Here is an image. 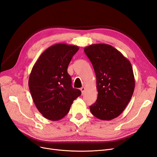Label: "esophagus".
Wrapping results in <instances>:
<instances>
[{"label": "esophagus", "instance_id": "34e87169", "mask_svg": "<svg viewBox=\"0 0 157 157\" xmlns=\"http://www.w3.org/2000/svg\"><path fill=\"white\" fill-rule=\"evenodd\" d=\"M80 90H81L82 94H84V91H85V88H84V87H82L81 88H80Z\"/></svg>", "mask_w": 157, "mask_h": 157}]
</instances>
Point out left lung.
Instances as JSON below:
<instances>
[{
    "instance_id": "1",
    "label": "left lung",
    "mask_w": 157,
    "mask_h": 157,
    "mask_svg": "<svg viewBox=\"0 0 157 157\" xmlns=\"http://www.w3.org/2000/svg\"><path fill=\"white\" fill-rule=\"evenodd\" d=\"M84 50L96 73L98 92L90 111L99 119L111 121L123 112L134 93L135 78L131 63L109 44H94Z\"/></svg>"
}]
</instances>
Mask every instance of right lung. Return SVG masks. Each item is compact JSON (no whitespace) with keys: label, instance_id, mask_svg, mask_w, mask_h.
Segmentation results:
<instances>
[{"label":"right lung","instance_id":"obj_1","mask_svg":"<svg viewBox=\"0 0 157 157\" xmlns=\"http://www.w3.org/2000/svg\"><path fill=\"white\" fill-rule=\"evenodd\" d=\"M77 46L59 43L43 52L33 65L29 78V87L33 102L46 118L52 121L63 118L73 101L81 95L73 88L67 67Z\"/></svg>","mask_w":157,"mask_h":157}]
</instances>
